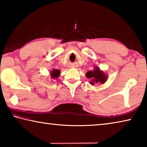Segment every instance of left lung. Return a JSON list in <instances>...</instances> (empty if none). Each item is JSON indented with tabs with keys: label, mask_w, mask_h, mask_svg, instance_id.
I'll return each instance as SVG.
<instances>
[{
	"label": "left lung",
	"mask_w": 147,
	"mask_h": 147,
	"mask_svg": "<svg viewBox=\"0 0 147 147\" xmlns=\"http://www.w3.org/2000/svg\"><path fill=\"white\" fill-rule=\"evenodd\" d=\"M86 77L88 78H91V82L90 84L91 85H94V84H104L105 83L107 79L106 74L102 71H100L98 67H94L93 71H88L86 73Z\"/></svg>",
	"instance_id": "8db88e82"
}]
</instances>
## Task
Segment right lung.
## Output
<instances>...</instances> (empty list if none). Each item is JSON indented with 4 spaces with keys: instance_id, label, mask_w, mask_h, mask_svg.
Listing matches in <instances>:
<instances>
[{
    "instance_id": "right-lung-1",
    "label": "right lung",
    "mask_w": 147,
    "mask_h": 147,
    "mask_svg": "<svg viewBox=\"0 0 147 147\" xmlns=\"http://www.w3.org/2000/svg\"><path fill=\"white\" fill-rule=\"evenodd\" d=\"M59 74H60V71L58 69H54V70L51 72V76H52L53 78H57L59 76Z\"/></svg>"
}]
</instances>
